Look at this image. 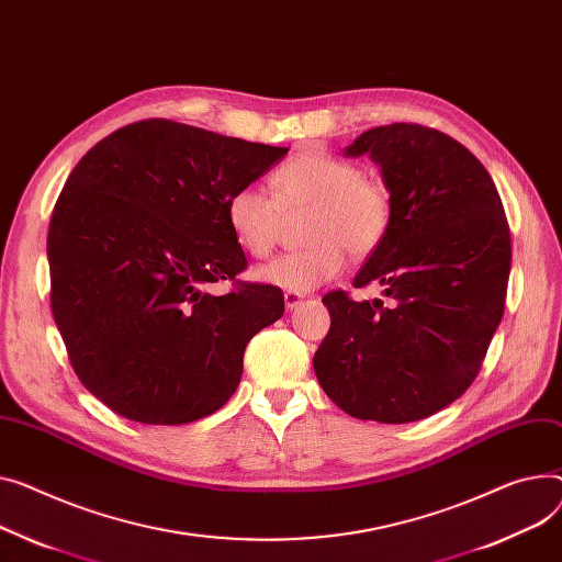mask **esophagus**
<instances>
[{
	"mask_svg": "<svg viewBox=\"0 0 562 562\" xmlns=\"http://www.w3.org/2000/svg\"><path fill=\"white\" fill-rule=\"evenodd\" d=\"M303 293H297V291H284V305H286V310H295L297 305L303 303Z\"/></svg>",
	"mask_w": 562,
	"mask_h": 562,
	"instance_id": "obj_1",
	"label": "esophagus"
}]
</instances>
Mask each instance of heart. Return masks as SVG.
Returning a JSON list of instances; mask_svg holds the SVG:
<instances>
[{"label": "heart", "instance_id": "b5f03b06", "mask_svg": "<svg viewBox=\"0 0 562 562\" xmlns=\"http://www.w3.org/2000/svg\"><path fill=\"white\" fill-rule=\"evenodd\" d=\"M271 192L244 184L226 203V218L239 248L265 259L278 246L284 214H303V250L280 255L259 269V278L289 289L310 291L339 276L346 250L357 257L375 252L393 223V196L389 184L363 173L355 160L316 151H301L271 176Z\"/></svg>", "mask_w": 562, "mask_h": 562}]
</instances>
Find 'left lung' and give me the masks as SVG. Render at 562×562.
Returning a JSON list of instances; mask_svg holds the SVG:
<instances>
[{
    "mask_svg": "<svg viewBox=\"0 0 562 562\" xmlns=\"http://www.w3.org/2000/svg\"><path fill=\"white\" fill-rule=\"evenodd\" d=\"M363 154L382 167L393 223L355 286L380 282L386 301L329 291L331 325L314 370L352 418L414 423L479 375L504 316L510 231L491 173L454 137L420 124L378 126L346 148Z\"/></svg>",
    "mask_w": 562,
    "mask_h": 562,
    "instance_id": "obj_1",
    "label": "left lung"
}]
</instances>
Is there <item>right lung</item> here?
<instances>
[{
    "label": "right lung",
    "instance_id": "right-lung-1",
    "mask_svg": "<svg viewBox=\"0 0 562 562\" xmlns=\"http://www.w3.org/2000/svg\"><path fill=\"white\" fill-rule=\"evenodd\" d=\"M289 148L144 120L71 169L47 235L52 312L83 386L122 418L184 425L226 404L244 350L284 312L248 261L226 203ZM228 279L223 296L209 286Z\"/></svg>",
    "mask_w": 562,
    "mask_h": 562
}]
</instances>
